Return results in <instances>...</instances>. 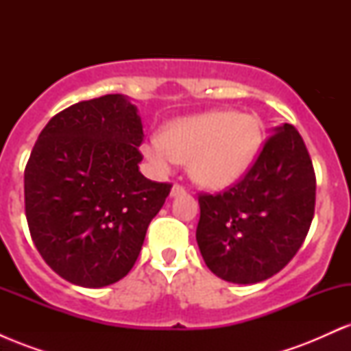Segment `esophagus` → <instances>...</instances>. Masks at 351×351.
<instances>
[{
  "mask_svg": "<svg viewBox=\"0 0 351 351\" xmlns=\"http://www.w3.org/2000/svg\"><path fill=\"white\" fill-rule=\"evenodd\" d=\"M186 195V189H184V186H181V184H173L171 188V196L175 198V196H183Z\"/></svg>",
  "mask_w": 351,
  "mask_h": 351,
  "instance_id": "obj_1",
  "label": "esophagus"
}]
</instances>
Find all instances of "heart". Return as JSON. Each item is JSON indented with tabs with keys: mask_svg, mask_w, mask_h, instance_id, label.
<instances>
[{
	"mask_svg": "<svg viewBox=\"0 0 351 351\" xmlns=\"http://www.w3.org/2000/svg\"><path fill=\"white\" fill-rule=\"evenodd\" d=\"M263 122L234 110H213L168 123L163 135L143 145L147 158L160 170L188 162L196 183L224 188L251 168L263 145Z\"/></svg>",
	"mask_w": 351,
	"mask_h": 351,
	"instance_id": "obj_1",
	"label": "heart"
}]
</instances>
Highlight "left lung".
<instances>
[{
    "instance_id": "left-lung-1",
    "label": "left lung",
    "mask_w": 351,
    "mask_h": 351,
    "mask_svg": "<svg viewBox=\"0 0 351 351\" xmlns=\"http://www.w3.org/2000/svg\"><path fill=\"white\" fill-rule=\"evenodd\" d=\"M201 256L223 280L263 282L304 244L315 211V171L295 127L265 140L249 171L223 193H199Z\"/></svg>"
}]
</instances>
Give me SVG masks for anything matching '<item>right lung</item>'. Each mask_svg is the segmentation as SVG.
<instances>
[{"label": "right lung", "instance_id": "1", "mask_svg": "<svg viewBox=\"0 0 351 351\" xmlns=\"http://www.w3.org/2000/svg\"><path fill=\"white\" fill-rule=\"evenodd\" d=\"M120 94L84 100L47 122L24 170L31 237L46 264L80 287L130 272L170 183L145 178L143 125Z\"/></svg>", "mask_w": 351, "mask_h": 351}]
</instances>
